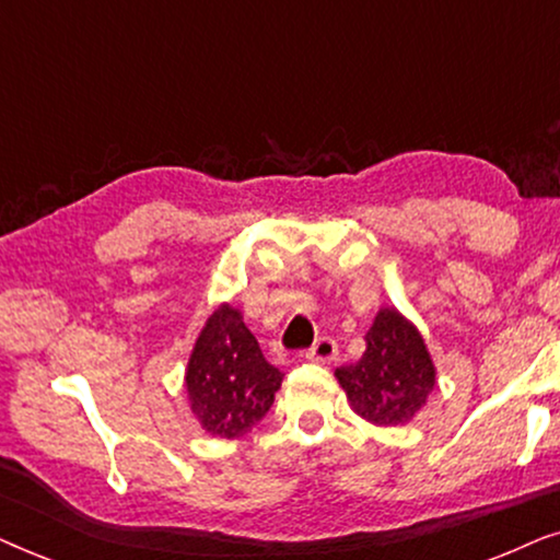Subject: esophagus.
Listing matches in <instances>:
<instances>
[{"label":"esophagus","mask_w":560,"mask_h":560,"mask_svg":"<svg viewBox=\"0 0 560 560\" xmlns=\"http://www.w3.org/2000/svg\"><path fill=\"white\" fill-rule=\"evenodd\" d=\"M335 355H338V346H335V340L330 338H319L315 346L307 350V358L315 363H330Z\"/></svg>","instance_id":"34e87169"}]
</instances>
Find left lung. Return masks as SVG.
Listing matches in <instances>:
<instances>
[{"label":"left lung","mask_w":560,"mask_h":560,"mask_svg":"<svg viewBox=\"0 0 560 560\" xmlns=\"http://www.w3.org/2000/svg\"><path fill=\"white\" fill-rule=\"evenodd\" d=\"M335 376L353 412L378 428L412 420L435 389V363L420 330L394 307L378 310L363 355Z\"/></svg>","instance_id":"left-lung-1"}]
</instances>
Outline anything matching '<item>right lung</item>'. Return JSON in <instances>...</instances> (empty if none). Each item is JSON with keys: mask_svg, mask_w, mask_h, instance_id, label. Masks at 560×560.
<instances>
[{"mask_svg": "<svg viewBox=\"0 0 560 560\" xmlns=\"http://www.w3.org/2000/svg\"><path fill=\"white\" fill-rule=\"evenodd\" d=\"M281 378L284 374L260 353L241 310L220 304L194 342L184 382L202 430L241 438L271 409Z\"/></svg>", "mask_w": 560, "mask_h": 560, "instance_id": "right-lung-1", "label": "right lung"}]
</instances>
